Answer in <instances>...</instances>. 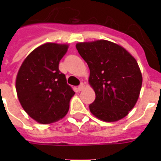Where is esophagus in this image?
Segmentation results:
<instances>
[{"instance_id":"esophagus-1","label":"esophagus","mask_w":161,"mask_h":161,"mask_svg":"<svg viewBox=\"0 0 161 161\" xmlns=\"http://www.w3.org/2000/svg\"><path fill=\"white\" fill-rule=\"evenodd\" d=\"M83 88H84V84H83V83H81L80 85L78 86V91H82V90H83Z\"/></svg>"}]
</instances>
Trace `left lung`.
<instances>
[{"mask_svg":"<svg viewBox=\"0 0 161 161\" xmlns=\"http://www.w3.org/2000/svg\"><path fill=\"white\" fill-rule=\"evenodd\" d=\"M76 48L89 68L88 83L95 92L90 112L105 122L127 116L137 103L142 86V73L135 58L107 40L78 42Z\"/></svg>","mask_w":161,"mask_h":161,"instance_id":"1","label":"left lung"}]
</instances>
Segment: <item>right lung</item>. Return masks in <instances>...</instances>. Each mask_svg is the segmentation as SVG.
Wrapping results in <instances>:
<instances>
[{"label":"right lung","instance_id":"add662e5","mask_svg":"<svg viewBox=\"0 0 161 161\" xmlns=\"http://www.w3.org/2000/svg\"><path fill=\"white\" fill-rule=\"evenodd\" d=\"M68 44L47 42L25 58L16 78L19 102L27 114L43 125L58 121L68 114L75 93L58 69Z\"/></svg>","mask_w":161,"mask_h":161}]
</instances>
